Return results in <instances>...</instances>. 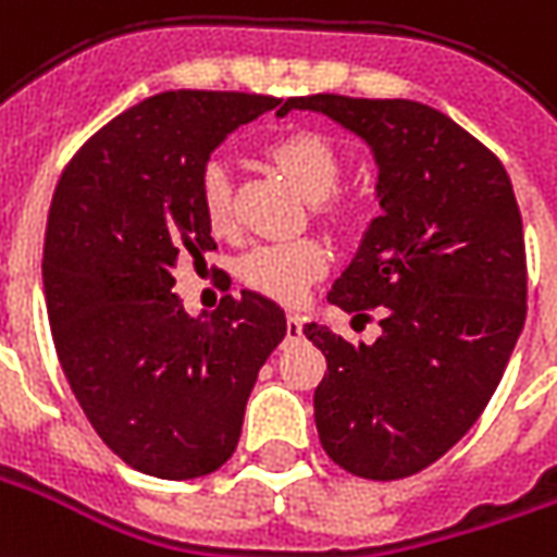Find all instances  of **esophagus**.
I'll return each mask as SVG.
<instances>
[{"instance_id":"esophagus-1","label":"esophagus","mask_w":557,"mask_h":557,"mask_svg":"<svg viewBox=\"0 0 557 557\" xmlns=\"http://www.w3.org/2000/svg\"><path fill=\"white\" fill-rule=\"evenodd\" d=\"M301 332H305V319L298 317V313H289L286 317V337L295 341V337H301Z\"/></svg>"}]
</instances>
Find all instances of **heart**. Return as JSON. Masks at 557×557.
Returning a JSON list of instances; mask_svg holds the SVG:
<instances>
[{
    "label": "heart",
    "mask_w": 557,
    "mask_h": 557,
    "mask_svg": "<svg viewBox=\"0 0 557 557\" xmlns=\"http://www.w3.org/2000/svg\"><path fill=\"white\" fill-rule=\"evenodd\" d=\"M268 157L292 184L307 198L322 201L341 184L344 159L325 135L319 132H289L271 141ZM198 208L213 232H228L235 216V186L232 165L225 157H211L198 171ZM329 250L319 240H277V244H256L240 256L238 274L250 289L262 292L277 301H298L310 283L325 274Z\"/></svg>",
    "instance_id": "b5f03b06"
}]
</instances>
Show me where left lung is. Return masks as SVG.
<instances>
[{"label":"left lung","instance_id":"8db88e82","mask_svg":"<svg viewBox=\"0 0 557 557\" xmlns=\"http://www.w3.org/2000/svg\"><path fill=\"white\" fill-rule=\"evenodd\" d=\"M371 147L376 216L329 301L383 334L349 344L305 325L329 373L313 395L322 449L364 480L413 476L468 434L495 395L528 310L522 213L500 159L410 99L301 96Z\"/></svg>","mask_w":557,"mask_h":557}]
</instances>
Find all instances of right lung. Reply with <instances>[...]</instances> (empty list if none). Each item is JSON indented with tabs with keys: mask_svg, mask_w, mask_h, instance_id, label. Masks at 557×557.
<instances>
[{
	"mask_svg": "<svg viewBox=\"0 0 557 557\" xmlns=\"http://www.w3.org/2000/svg\"><path fill=\"white\" fill-rule=\"evenodd\" d=\"M277 104L211 89L150 96L77 150L50 201L41 277L65 380L104 446L159 480L223 468L259 368L286 337V313L259 292L225 295L211 317H189L171 292L181 256L216 250L198 171Z\"/></svg>",
	"mask_w": 557,
	"mask_h": 557,
	"instance_id": "right-lung-1",
	"label": "right lung"
}]
</instances>
